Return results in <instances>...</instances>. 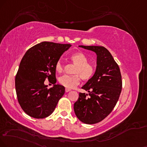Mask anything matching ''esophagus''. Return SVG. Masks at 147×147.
<instances>
[{
  "mask_svg": "<svg viewBox=\"0 0 147 147\" xmlns=\"http://www.w3.org/2000/svg\"><path fill=\"white\" fill-rule=\"evenodd\" d=\"M71 90V89H69V88H65V92L66 93H68V92H69Z\"/></svg>",
  "mask_w": 147,
  "mask_h": 147,
  "instance_id": "1",
  "label": "esophagus"
}]
</instances>
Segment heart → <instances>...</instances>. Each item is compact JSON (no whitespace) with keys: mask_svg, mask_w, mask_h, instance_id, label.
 Segmentation results:
<instances>
[{"mask_svg":"<svg viewBox=\"0 0 147 147\" xmlns=\"http://www.w3.org/2000/svg\"><path fill=\"white\" fill-rule=\"evenodd\" d=\"M71 63L76 65L73 70L75 75H65L60 78L59 81L62 86L67 88H75L80 83V77L83 80H88L93 76L95 74V66L93 63L88 62V57L83 52H76L70 57ZM56 71L62 73L64 71L65 65L61 60H59L55 65Z\"/></svg>","mask_w":147,"mask_h":147,"instance_id":"1","label":"heart"}]
</instances>
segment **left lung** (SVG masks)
I'll return each mask as SVG.
<instances>
[{
  "mask_svg": "<svg viewBox=\"0 0 147 147\" xmlns=\"http://www.w3.org/2000/svg\"><path fill=\"white\" fill-rule=\"evenodd\" d=\"M79 47L97 54V68L93 76L82 87L88 90V94L79 93L74 109L80 121L86 124H95L108 117L119 100L122 90L121 71L104 47Z\"/></svg>",
  "mask_w": 147,
  "mask_h": 147,
  "instance_id": "8db88e82",
  "label": "left lung"
}]
</instances>
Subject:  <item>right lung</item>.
I'll return each mask as SVG.
<instances>
[{
    "mask_svg": "<svg viewBox=\"0 0 147 147\" xmlns=\"http://www.w3.org/2000/svg\"><path fill=\"white\" fill-rule=\"evenodd\" d=\"M71 46L43 41L28 49L23 57L16 76V90L22 109L30 117L50 116L64 95V86L55 84L48 89L44 81L48 79L57 82L56 63Z\"/></svg>",
    "mask_w": 147,
    "mask_h": 147,
    "instance_id": "right-lung-1",
    "label": "right lung"
}]
</instances>
